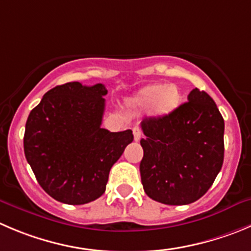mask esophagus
I'll return each instance as SVG.
<instances>
[{"mask_svg": "<svg viewBox=\"0 0 251 251\" xmlns=\"http://www.w3.org/2000/svg\"><path fill=\"white\" fill-rule=\"evenodd\" d=\"M133 135H134L135 142H139L140 138H142V130H140L139 127L133 128Z\"/></svg>", "mask_w": 251, "mask_h": 251, "instance_id": "esophagus-1", "label": "esophagus"}]
</instances>
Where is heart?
I'll list each match as a JSON object with an SVG mask.
<instances>
[{
  "mask_svg": "<svg viewBox=\"0 0 251 251\" xmlns=\"http://www.w3.org/2000/svg\"><path fill=\"white\" fill-rule=\"evenodd\" d=\"M181 102L182 94L177 86L160 82L143 87L130 99L129 104L139 109H148L154 104V113L164 117L175 112L180 107Z\"/></svg>",
  "mask_w": 251,
  "mask_h": 251,
  "instance_id": "1",
  "label": "heart"
}]
</instances>
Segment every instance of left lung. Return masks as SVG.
Here are the masks:
<instances>
[{
    "label": "left lung",
    "mask_w": 251,
    "mask_h": 251,
    "mask_svg": "<svg viewBox=\"0 0 251 251\" xmlns=\"http://www.w3.org/2000/svg\"><path fill=\"white\" fill-rule=\"evenodd\" d=\"M140 176L145 193L171 206L190 204L209 190L224 159V119L199 88L169 116L145 118Z\"/></svg>",
    "instance_id": "obj_1"
}]
</instances>
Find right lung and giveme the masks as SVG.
<instances>
[{"label":"right lung","instance_id":"right-lung-1","mask_svg":"<svg viewBox=\"0 0 251 251\" xmlns=\"http://www.w3.org/2000/svg\"><path fill=\"white\" fill-rule=\"evenodd\" d=\"M107 90L68 82L51 88L30 111L23 144L43 190L66 204H85L106 191L109 170L133 142L130 129L101 128Z\"/></svg>","mask_w":251,"mask_h":251}]
</instances>
